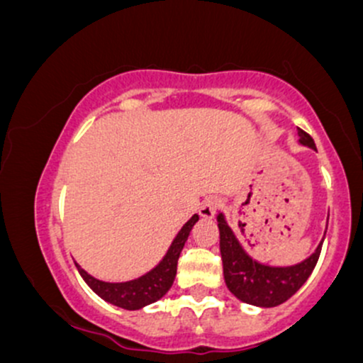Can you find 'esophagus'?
<instances>
[{"mask_svg":"<svg viewBox=\"0 0 363 363\" xmlns=\"http://www.w3.org/2000/svg\"><path fill=\"white\" fill-rule=\"evenodd\" d=\"M220 201L216 198H206L199 203L198 206V213L203 216V218H213L216 210H218Z\"/></svg>","mask_w":363,"mask_h":363,"instance_id":"34e87169","label":"esophagus"}]
</instances>
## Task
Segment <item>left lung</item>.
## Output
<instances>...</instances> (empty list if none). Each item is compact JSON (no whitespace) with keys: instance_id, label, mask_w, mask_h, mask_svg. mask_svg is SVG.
<instances>
[{"instance_id":"1","label":"left lung","mask_w":363,"mask_h":363,"mask_svg":"<svg viewBox=\"0 0 363 363\" xmlns=\"http://www.w3.org/2000/svg\"><path fill=\"white\" fill-rule=\"evenodd\" d=\"M298 143L315 150L314 140L302 129H298ZM216 222H218L220 230V254H222L223 278L227 283V289L239 301L251 303V306L277 307L289 301L291 295L307 281L319 259L324 239L320 240L315 251L298 264H262L245 252L234 230L228 227L223 213L216 215Z\"/></svg>"}]
</instances>
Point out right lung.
Wrapping results in <instances>:
<instances>
[{
  "instance_id": "add662e5",
  "label": "right lung",
  "mask_w": 363,
  "mask_h": 363,
  "mask_svg": "<svg viewBox=\"0 0 363 363\" xmlns=\"http://www.w3.org/2000/svg\"><path fill=\"white\" fill-rule=\"evenodd\" d=\"M198 215L191 216V218L182 225V228L179 230L176 239L172 240V244H170L165 256L162 257V261L158 262L155 268L150 269L148 273L136 278V280L121 283L102 281L86 273L78 262H74V264H77L78 273L82 274V278L85 280L86 285H89L99 297L104 298L106 302L112 303V306L121 307V309L138 311L141 307L148 306V303L160 301V298L167 294L170 286H172L174 278H176L177 273L179 256H181L182 247H184L187 237H189L191 228L194 227V223L198 222Z\"/></svg>"
}]
</instances>
